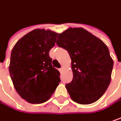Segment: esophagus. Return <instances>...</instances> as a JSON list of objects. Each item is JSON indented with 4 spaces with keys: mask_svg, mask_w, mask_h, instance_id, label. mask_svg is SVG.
Here are the masks:
<instances>
[{
    "mask_svg": "<svg viewBox=\"0 0 121 121\" xmlns=\"http://www.w3.org/2000/svg\"><path fill=\"white\" fill-rule=\"evenodd\" d=\"M59 71H60V73H61V72L63 71V68H60V69H59Z\"/></svg>",
    "mask_w": 121,
    "mask_h": 121,
    "instance_id": "esophagus-1",
    "label": "esophagus"
}]
</instances>
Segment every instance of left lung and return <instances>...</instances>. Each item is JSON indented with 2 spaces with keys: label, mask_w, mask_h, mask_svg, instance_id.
Instances as JSON below:
<instances>
[{
  "label": "left lung",
  "mask_w": 121,
  "mask_h": 121,
  "mask_svg": "<svg viewBox=\"0 0 121 121\" xmlns=\"http://www.w3.org/2000/svg\"><path fill=\"white\" fill-rule=\"evenodd\" d=\"M57 38V46L66 49L71 59L73 79L66 85L68 94L76 103H95L111 82L114 61L108 46L81 27H70Z\"/></svg>",
  "instance_id": "left-lung-1"
}]
</instances>
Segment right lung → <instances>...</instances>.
Segmentation results:
<instances>
[{"mask_svg": "<svg viewBox=\"0 0 121 121\" xmlns=\"http://www.w3.org/2000/svg\"><path fill=\"white\" fill-rule=\"evenodd\" d=\"M57 35L49 29H34L19 39L11 51V79L18 95L29 103L46 102L60 82V72L52 66L49 57Z\"/></svg>", "mask_w": 121, "mask_h": 121, "instance_id": "1", "label": "right lung"}]
</instances>
